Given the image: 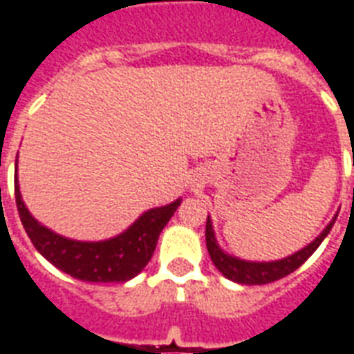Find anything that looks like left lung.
<instances>
[{
	"instance_id": "obj_1",
	"label": "left lung",
	"mask_w": 354,
	"mask_h": 354,
	"mask_svg": "<svg viewBox=\"0 0 354 354\" xmlns=\"http://www.w3.org/2000/svg\"><path fill=\"white\" fill-rule=\"evenodd\" d=\"M336 216L338 215L333 216V221L327 224V227L310 244H307L301 250H297L296 253H292L288 257L279 259V261L257 263V261H244V259H239L235 255L226 253L218 246V242H216L215 230H213L209 216H207V222H205V246H207L211 261H213V264H215L224 277H227L230 281H235V283H241V285H266V283L277 281L281 277H286L294 270L299 268L318 250V246L324 242L325 236L329 235V232L335 226Z\"/></svg>"
}]
</instances>
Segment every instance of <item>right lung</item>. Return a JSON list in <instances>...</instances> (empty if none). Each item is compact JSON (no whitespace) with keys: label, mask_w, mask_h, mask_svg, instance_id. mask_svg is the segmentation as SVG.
<instances>
[{"label":"right lung","mask_w":354,"mask_h":354,"mask_svg":"<svg viewBox=\"0 0 354 354\" xmlns=\"http://www.w3.org/2000/svg\"><path fill=\"white\" fill-rule=\"evenodd\" d=\"M14 194L21 224L36 250L58 270L88 283H124L136 277L149 264L160 233L182 204V198H178L171 204L145 211L119 235L106 241L84 242L58 235L30 215L19 193L18 171Z\"/></svg>","instance_id":"right-lung-1"}]
</instances>
